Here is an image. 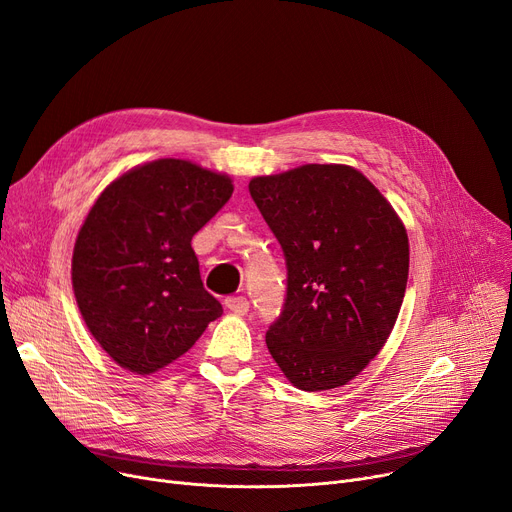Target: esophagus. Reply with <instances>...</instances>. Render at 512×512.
<instances>
[{
    "instance_id": "34e87169",
    "label": "esophagus",
    "mask_w": 512,
    "mask_h": 512,
    "mask_svg": "<svg viewBox=\"0 0 512 512\" xmlns=\"http://www.w3.org/2000/svg\"><path fill=\"white\" fill-rule=\"evenodd\" d=\"M226 307L236 313V315H247L249 311V301L245 297H228L226 299Z\"/></svg>"
}]
</instances>
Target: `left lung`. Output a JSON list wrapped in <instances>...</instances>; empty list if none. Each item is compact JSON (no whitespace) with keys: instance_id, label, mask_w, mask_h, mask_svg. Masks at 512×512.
Masks as SVG:
<instances>
[{"instance_id":"obj_1","label":"left lung","mask_w":512,"mask_h":512,"mask_svg":"<svg viewBox=\"0 0 512 512\" xmlns=\"http://www.w3.org/2000/svg\"><path fill=\"white\" fill-rule=\"evenodd\" d=\"M286 259V299L265 334L305 392L351 382L382 351L409 278V238L361 172L309 164L249 182Z\"/></svg>"}]
</instances>
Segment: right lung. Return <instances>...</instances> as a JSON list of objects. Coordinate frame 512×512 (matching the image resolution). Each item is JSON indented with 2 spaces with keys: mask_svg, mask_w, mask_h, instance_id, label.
I'll use <instances>...</instances> for the list:
<instances>
[{
  "mask_svg": "<svg viewBox=\"0 0 512 512\" xmlns=\"http://www.w3.org/2000/svg\"><path fill=\"white\" fill-rule=\"evenodd\" d=\"M232 191L224 174L157 159L114 180L91 207L72 288L89 332L120 367L149 375L170 365L222 315L191 240Z\"/></svg>",
  "mask_w": 512,
  "mask_h": 512,
  "instance_id": "add662e5",
  "label": "right lung"
}]
</instances>
